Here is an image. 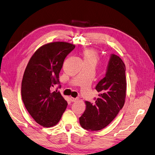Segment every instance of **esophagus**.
I'll return each instance as SVG.
<instances>
[{
	"instance_id": "esophagus-1",
	"label": "esophagus",
	"mask_w": 155,
	"mask_h": 155,
	"mask_svg": "<svg viewBox=\"0 0 155 155\" xmlns=\"http://www.w3.org/2000/svg\"><path fill=\"white\" fill-rule=\"evenodd\" d=\"M70 99H71V102H76V101H77L78 100V98H73V97H71V98H70Z\"/></svg>"
}]
</instances>
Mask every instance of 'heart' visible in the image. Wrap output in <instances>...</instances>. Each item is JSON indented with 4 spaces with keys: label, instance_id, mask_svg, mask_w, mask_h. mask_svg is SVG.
I'll list each match as a JSON object with an SVG mask.
<instances>
[{
    "label": "heart",
    "instance_id": "obj_1",
    "mask_svg": "<svg viewBox=\"0 0 155 155\" xmlns=\"http://www.w3.org/2000/svg\"><path fill=\"white\" fill-rule=\"evenodd\" d=\"M83 56L84 61H92L94 63L97 62L98 53L97 52L92 49H88L84 50L83 52Z\"/></svg>",
    "mask_w": 155,
    "mask_h": 155
}]
</instances>
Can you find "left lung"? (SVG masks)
<instances>
[{
  "label": "left lung",
  "mask_w": 155,
  "mask_h": 155,
  "mask_svg": "<svg viewBox=\"0 0 155 155\" xmlns=\"http://www.w3.org/2000/svg\"><path fill=\"white\" fill-rule=\"evenodd\" d=\"M126 66L122 59L111 54L105 77L95 87L98 98L94 104L86 102V109L79 118L81 126L87 131H98L106 127L122 109L126 98Z\"/></svg>",
  "instance_id": "left-lung-1"
}]
</instances>
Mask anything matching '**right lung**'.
Masks as SVG:
<instances>
[{
    "label": "right lung",
    "mask_w": 155,
    "mask_h": 155,
    "mask_svg": "<svg viewBox=\"0 0 155 155\" xmlns=\"http://www.w3.org/2000/svg\"><path fill=\"white\" fill-rule=\"evenodd\" d=\"M74 48L64 42L45 44L33 54L25 69L21 86L22 101L35 122L44 127L56 125L68 106L61 93L52 92L51 88L55 84L61 87L59 73L64 59Z\"/></svg>",
    "instance_id": "obj_1"
}]
</instances>
